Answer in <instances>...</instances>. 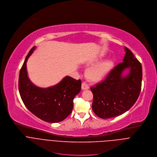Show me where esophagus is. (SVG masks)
<instances>
[{
	"mask_svg": "<svg viewBox=\"0 0 157 157\" xmlns=\"http://www.w3.org/2000/svg\"><path fill=\"white\" fill-rule=\"evenodd\" d=\"M89 88H90V86L87 83H86L85 82L82 83V90H88V89H89Z\"/></svg>",
	"mask_w": 157,
	"mask_h": 157,
	"instance_id": "obj_1",
	"label": "esophagus"
}]
</instances>
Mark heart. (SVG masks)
<instances>
[{
    "label": "heart",
    "instance_id": "obj_1",
    "mask_svg": "<svg viewBox=\"0 0 157 157\" xmlns=\"http://www.w3.org/2000/svg\"><path fill=\"white\" fill-rule=\"evenodd\" d=\"M101 58V56L94 58L89 62V64H95L98 62ZM113 67V62L111 60H104L86 69L85 71V76L88 79L92 82L99 81L110 72Z\"/></svg>",
    "mask_w": 157,
    "mask_h": 157
}]
</instances>
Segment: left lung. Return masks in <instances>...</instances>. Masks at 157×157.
<instances>
[{
	"label": "left lung",
	"mask_w": 157,
	"mask_h": 157,
	"mask_svg": "<svg viewBox=\"0 0 157 157\" xmlns=\"http://www.w3.org/2000/svg\"><path fill=\"white\" fill-rule=\"evenodd\" d=\"M124 49L123 62L111 70L103 82L90 88L93 94L92 109L100 118L114 117L126 112L140 95L142 65L131 50L126 47ZM126 69L129 72L123 76Z\"/></svg>",
	"instance_id": "obj_1"
}]
</instances>
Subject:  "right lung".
<instances>
[{"mask_svg": "<svg viewBox=\"0 0 157 157\" xmlns=\"http://www.w3.org/2000/svg\"><path fill=\"white\" fill-rule=\"evenodd\" d=\"M35 48L34 46L29 51L20 69V95L28 109L38 118L48 122H59L72 113L73 100L81 90L82 82L66 76L51 87L42 88L35 85L28 77L26 62Z\"/></svg>", "mask_w": 157, "mask_h": 157, "instance_id": "obj_1", "label": "right lung"}]
</instances>
